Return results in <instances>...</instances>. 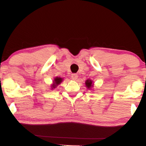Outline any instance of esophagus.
I'll return each instance as SVG.
<instances>
[{"label": "esophagus", "mask_w": 146, "mask_h": 146, "mask_svg": "<svg viewBox=\"0 0 146 146\" xmlns=\"http://www.w3.org/2000/svg\"><path fill=\"white\" fill-rule=\"evenodd\" d=\"M77 78H78V75L77 74H72V75H71V79L73 80H76L77 79Z\"/></svg>", "instance_id": "obj_1"}]
</instances>
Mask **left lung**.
Returning a JSON list of instances; mask_svg holds the SVG:
<instances>
[{"label": "left lung", "instance_id": "obj_1", "mask_svg": "<svg viewBox=\"0 0 146 146\" xmlns=\"http://www.w3.org/2000/svg\"><path fill=\"white\" fill-rule=\"evenodd\" d=\"M85 85L86 87L89 90H90L91 88L94 86V83H93V81L91 79H87L85 81Z\"/></svg>", "mask_w": 146, "mask_h": 146}]
</instances>
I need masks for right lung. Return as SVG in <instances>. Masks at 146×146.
Masks as SVG:
<instances>
[{
  "label": "right lung",
  "mask_w": 146,
  "mask_h": 146,
  "mask_svg": "<svg viewBox=\"0 0 146 146\" xmlns=\"http://www.w3.org/2000/svg\"><path fill=\"white\" fill-rule=\"evenodd\" d=\"M63 78L62 77H56L54 78V80H53V83L51 84V89L52 90H53V89L56 88V87H57L59 84H60L62 83V82L63 81Z\"/></svg>",
  "instance_id": "right-lung-1"
}]
</instances>
